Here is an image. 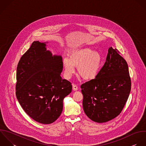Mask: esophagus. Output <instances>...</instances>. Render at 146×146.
<instances>
[{
	"mask_svg": "<svg viewBox=\"0 0 146 146\" xmlns=\"http://www.w3.org/2000/svg\"><path fill=\"white\" fill-rule=\"evenodd\" d=\"M72 86H73V90L76 91V90H78V86H77L76 84H73Z\"/></svg>",
	"mask_w": 146,
	"mask_h": 146,
	"instance_id": "34e87169",
	"label": "esophagus"
}]
</instances>
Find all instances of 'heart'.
<instances>
[{
	"label": "heart",
	"instance_id": "1",
	"mask_svg": "<svg viewBox=\"0 0 146 146\" xmlns=\"http://www.w3.org/2000/svg\"><path fill=\"white\" fill-rule=\"evenodd\" d=\"M102 62V56L89 48H80L72 51L69 58L63 60L65 74L70 78L78 67L79 75L84 79L91 80L98 75Z\"/></svg>",
	"mask_w": 146,
	"mask_h": 146
}]
</instances>
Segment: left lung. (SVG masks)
I'll list each match as a JSON object with an SVG mask.
<instances>
[{
    "label": "left lung",
    "instance_id": "1",
    "mask_svg": "<svg viewBox=\"0 0 146 146\" xmlns=\"http://www.w3.org/2000/svg\"><path fill=\"white\" fill-rule=\"evenodd\" d=\"M131 86L127 62L118 49L109 48L106 62L97 76L81 86L86 115L97 123L115 118L122 112Z\"/></svg>",
    "mask_w": 146,
    "mask_h": 146
}]
</instances>
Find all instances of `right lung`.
I'll list each match as a JSON object with an SVG mask.
<instances>
[{"label":"right lung","mask_w":146,"mask_h":146,"mask_svg":"<svg viewBox=\"0 0 146 146\" xmlns=\"http://www.w3.org/2000/svg\"><path fill=\"white\" fill-rule=\"evenodd\" d=\"M45 44L34 41L17 66L16 96L24 111L33 120L50 124L60 116L64 98L72 85L60 76L62 58L46 50Z\"/></svg>","instance_id":"obj_1"}]
</instances>
